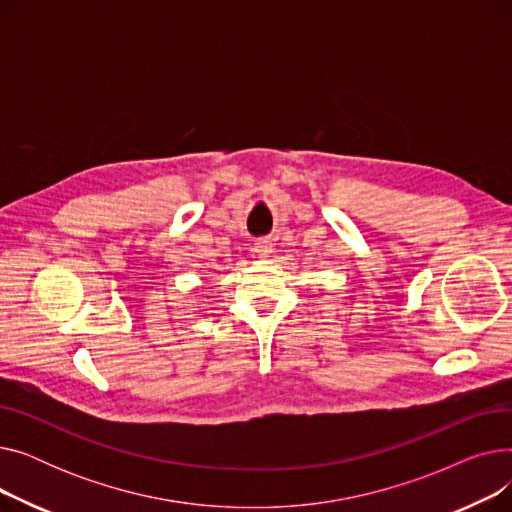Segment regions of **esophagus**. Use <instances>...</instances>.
Here are the masks:
<instances>
[{
    "instance_id": "1",
    "label": "esophagus",
    "mask_w": 512,
    "mask_h": 512,
    "mask_svg": "<svg viewBox=\"0 0 512 512\" xmlns=\"http://www.w3.org/2000/svg\"><path fill=\"white\" fill-rule=\"evenodd\" d=\"M272 251H274V247H272L270 240L261 238V240L255 242V255H257V257H270Z\"/></svg>"
}]
</instances>
